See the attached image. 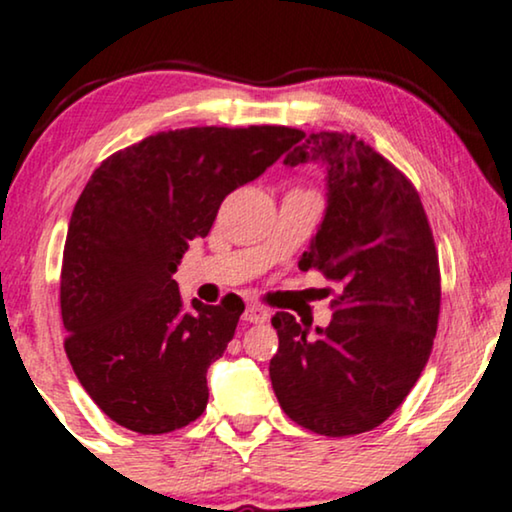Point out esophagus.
Listing matches in <instances>:
<instances>
[{
	"mask_svg": "<svg viewBox=\"0 0 512 512\" xmlns=\"http://www.w3.org/2000/svg\"><path fill=\"white\" fill-rule=\"evenodd\" d=\"M269 318V313H267V309H262V306H255V304H250L248 309L243 311V320H245V325H257V323H264V320Z\"/></svg>",
	"mask_w": 512,
	"mask_h": 512,
	"instance_id": "esophagus-1",
	"label": "esophagus"
}]
</instances>
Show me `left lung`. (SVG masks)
Listing matches in <instances>:
<instances>
[{
	"label": "left lung",
	"mask_w": 512,
	"mask_h": 512,
	"mask_svg": "<svg viewBox=\"0 0 512 512\" xmlns=\"http://www.w3.org/2000/svg\"><path fill=\"white\" fill-rule=\"evenodd\" d=\"M309 161L325 168L327 208L299 269L339 292L327 327L271 318L269 377L295 424L342 438L384 424L417 384L438 330L440 264L417 189L391 161L337 131L302 135L283 163Z\"/></svg>",
	"instance_id": "left-lung-1"
}]
</instances>
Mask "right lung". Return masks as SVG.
<instances>
[{
	"label": "right lung",
	"mask_w": 512,
	"mask_h": 512,
	"mask_svg": "<svg viewBox=\"0 0 512 512\" xmlns=\"http://www.w3.org/2000/svg\"><path fill=\"white\" fill-rule=\"evenodd\" d=\"M288 126L177 128L93 170L67 227L60 311L65 353L93 403L119 426L161 435L199 419L206 372L234 337L236 295L185 309L173 281L224 196L302 138Z\"/></svg>",
	"instance_id": "obj_1"
}]
</instances>
